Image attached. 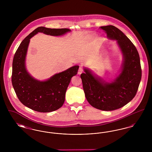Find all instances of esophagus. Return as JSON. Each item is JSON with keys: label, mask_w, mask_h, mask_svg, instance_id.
I'll return each instance as SVG.
<instances>
[{"label": "esophagus", "mask_w": 152, "mask_h": 152, "mask_svg": "<svg viewBox=\"0 0 152 152\" xmlns=\"http://www.w3.org/2000/svg\"><path fill=\"white\" fill-rule=\"evenodd\" d=\"M83 72V68L82 66H80L79 71H78V74L80 75Z\"/></svg>", "instance_id": "34e87169"}]
</instances>
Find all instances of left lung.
<instances>
[{
    "label": "left lung",
    "mask_w": 152,
    "mask_h": 152,
    "mask_svg": "<svg viewBox=\"0 0 152 152\" xmlns=\"http://www.w3.org/2000/svg\"><path fill=\"white\" fill-rule=\"evenodd\" d=\"M107 37L116 40L123 56L121 72L107 82L84 68L81 74L83 89L88 102L95 108L110 111L120 108L136 96L141 79V68L136 47L121 31L113 26L101 27Z\"/></svg>",
    "instance_id": "left-lung-1"
}]
</instances>
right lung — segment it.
<instances>
[{
	"label": "right lung",
	"instance_id": "obj_1",
	"mask_svg": "<svg viewBox=\"0 0 152 152\" xmlns=\"http://www.w3.org/2000/svg\"><path fill=\"white\" fill-rule=\"evenodd\" d=\"M71 30L39 27L27 36L15 53L12 62V84L17 97L27 107L39 112H51L61 108L65 101V92L71 78L78 71L75 65L63 72L56 73L48 79L40 81L27 72L26 58L30 39L42 32L51 36H61Z\"/></svg>",
	"mask_w": 152,
	"mask_h": 152
}]
</instances>
